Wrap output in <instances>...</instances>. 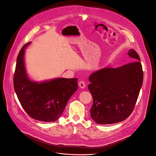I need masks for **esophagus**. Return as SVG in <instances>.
<instances>
[{"label": "esophagus", "mask_w": 156, "mask_h": 156, "mask_svg": "<svg viewBox=\"0 0 156 156\" xmlns=\"http://www.w3.org/2000/svg\"><path fill=\"white\" fill-rule=\"evenodd\" d=\"M78 85L79 87L81 88H84L86 86V84H85V82L83 81H81L79 82L78 83Z\"/></svg>", "instance_id": "esophagus-1"}]
</instances>
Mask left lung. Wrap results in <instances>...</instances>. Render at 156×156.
<instances>
[{
    "instance_id": "left-lung-1",
    "label": "left lung",
    "mask_w": 156,
    "mask_h": 156,
    "mask_svg": "<svg viewBox=\"0 0 156 156\" xmlns=\"http://www.w3.org/2000/svg\"><path fill=\"white\" fill-rule=\"evenodd\" d=\"M133 62L117 68H104L89 77L88 88L93 98L91 119L98 124H112L126 120L132 112L143 83L140 59L130 49Z\"/></svg>"
}]
</instances>
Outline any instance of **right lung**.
Masks as SVG:
<instances>
[{
    "label": "right lung",
    "mask_w": 156,
    "mask_h": 156,
    "mask_svg": "<svg viewBox=\"0 0 156 156\" xmlns=\"http://www.w3.org/2000/svg\"><path fill=\"white\" fill-rule=\"evenodd\" d=\"M26 44L18 55L14 87L23 108L33 119L55 122L63 113L67 103L78 89L77 78H57L42 82L29 79L24 63Z\"/></svg>",
    "instance_id": "right-lung-1"
}]
</instances>
